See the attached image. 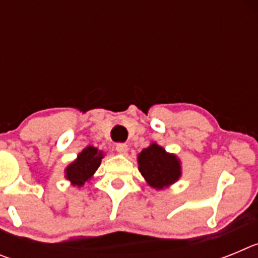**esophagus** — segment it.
Listing matches in <instances>:
<instances>
[{"label":"esophagus","instance_id":"obj_1","mask_svg":"<svg viewBox=\"0 0 258 258\" xmlns=\"http://www.w3.org/2000/svg\"><path fill=\"white\" fill-rule=\"evenodd\" d=\"M116 151H117L118 154L125 155L127 152V145L126 143H117V145H116Z\"/></svg>","mask_w":258,"mask_h":258}]
</instances>
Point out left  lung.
<instances>
[{"label": "left lung", "mask_w": 258, "mask_h": 258, "mask_svg": "<svg viewBox=\"0 0 258 258\" xmlns=\"http://www.w3.org/2000/svg\"><path fill=\"white\" fill-rule=\"evenodd\" d=\"M141 174L155 188H163L174 183L181 175V165L174 155L166 154L156 143L142 150L138 155Z\"/></svg>", "instance_id": "obj_1"}]
</instances>
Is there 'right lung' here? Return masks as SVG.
<instances>
[{"label":"right lung","mask_w":258,"mask_h":258,"mask_svg":"<svg viewBox=\"0 0 258 258\" xmlns=\"http://www.w3.org/2000/svg\"><path fill=\"white\" fill-rule=\"evenodd\" d=\"M103 154L95 147L89 146L77 156L76 160L66 169V178L76 186H83L88 179H90L98 166L101 164Z\"/></svg>","instance_id":"obj_1"}]
</instances>
